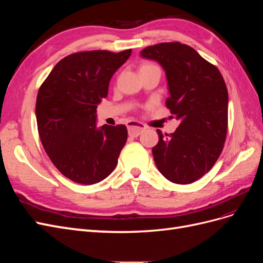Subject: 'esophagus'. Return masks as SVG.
<instances>
[{
	"label": "esophagus",
	"instance_id": "obj_1",
	"mask_svg": "<svg viewBox=\"0 0 263 263\" xmlns=\"http://www.w3.org/2000/svg\"><path fill=\"white\" fill-rule=\"evenodd\" d=\"M128 134L132 137H137L146 129V126L144 124H140L137 122H130L128 124Z\"/></svg>",
	"mask_w": 263,
	"mask_h": 263
}]
</instances>
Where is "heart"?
<instances>
[{
	"label": "heart",
	"mask_w": 263,
	"mask_h": 263,
	"mask_svg": "<svg viewBox=\"0 0 263 263\" xmlns=\"http://www.w3.org/2000/svg\"><path fill=\"white\" fill-rule=\"evenodd\" d=\"M146 68H157V67L154 65H150V63H145V65L141 66L140 69H146Z\"/></svg>",
	"instance_id": "heart-1"
}]
</instances>
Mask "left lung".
Here are the masks:
<instances>
[{"label":"left lung","instance_id":"1","mask_svg":"<svg viewBox=\"0 0 263 263\" xmlns=\"http://www.w3.org/2000/svg\"><path fill=\"white\" fill-rule=\"evenodd\" d=\"M165 72L169 98L165 104L180 125L153 148L158 170L178 184L203 177L218 159L227 133L228 92L218 69L190 46L162 43L140 51Z\"/></svg>","mask_w":263,"mask_h":263}]
</instances>
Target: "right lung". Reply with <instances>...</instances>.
I'll return each instance as SVG.
<instances>
[{
	"mask_svg": "<svg viewBox=\"0 0 263 263\" xmlns=\"http://www.w3.org/2000/svg\"><path fill=\"white\" fill-rule=\"evenodd\" d=\"M130 54L132 49L70 54L54 66L38 91L42 144L55 168L73 182L94 184L115 169L128 133L125 125L98 127L97 108Z\"/></svg>",
	"mask_w": 263,
	"mask_h": 263,
	"instance_id": "add662e5",
	"label": "right lung"
}]
</instances>
